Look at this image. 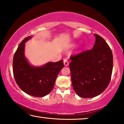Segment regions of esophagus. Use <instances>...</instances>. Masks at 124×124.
Masks as SVG:
<instances>
[{
  "instance_id": "esophagus-1",
  "label": "esophagus",
  "mask_w": 124,
  "mask_h": 124,
  "mask_svg": "<svg viewBox=\"0 0 124 124\" xmlns=\"http://www.w3.org/2000/svg\"><path fill=\"white\" fill-rule=\"evenodd\" d=\"M63 63H64V64L65 66H68L69 64V63L68 62V60H67V59H64V61H63Z\"/></svg>"
}]
</instances>
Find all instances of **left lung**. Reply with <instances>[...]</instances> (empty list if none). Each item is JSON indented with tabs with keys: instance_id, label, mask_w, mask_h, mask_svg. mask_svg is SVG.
I'll list each match as a JSON object with an SVG mask.
<instances>
[{
	"instance_id": "left-lung-1",
	"label": "left lung",
	"mask_w": 124,
	"mask_h": 124,
	"mask_svg": "<svg viewBox=\"0 0 124 124\" xmlns=\"http://www.w3.org/2000/svg\"><path fill=\"white\" fill-rule=\"evenodd\" d=\"M91 50L70 57L73 88L82 98H92L102 93L110 83L113 70L112 50L104 39L95 34Z\"/></svg>"
}]
</instances>
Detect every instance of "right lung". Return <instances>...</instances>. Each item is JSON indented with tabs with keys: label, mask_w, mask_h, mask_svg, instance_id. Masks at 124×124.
<instances>
[{
	"label": "right lung",
	"mask_w": 124,
	"mask_h": 124,
	"mask_svg": "<svg viewBox=\"0 0 124 124\" xmlns=\"http://www.w3.org/2000/svg\"><path fill=\"white\" fill-rule=\"evenodd\" d=\"M32 36L21 42L13 58V73L15 81L23 91L37 97H44L53 89L56 79L63 68V61L48 62L40 67L31 65L24 56L25 43Z\"/></svg>",
	"instance_id": "1"
}]
</instances>
